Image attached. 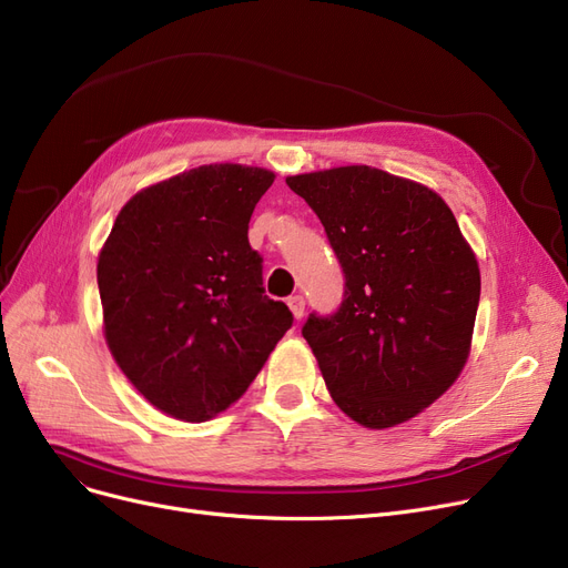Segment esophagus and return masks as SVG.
Masks as SVG:
<instances>
[{"instance_id":"obj_1","label":"esophagus","mask_w":568,"mask_h":568,"mask_svg":"<svg viewBox=\"0 0 568 568\" xmlns=\"http://www.w3.org/2000/svg\"><path fill=\"white\" fill-rule=\"evenodd\" d=\"M287 306H290V311H292L294 317L302 320L304 308H306V302H304L302 294H292V297H287Z\"/></svg>"}]
</instances>
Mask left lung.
<instances>
[{
	"label": "left lung",
	"instance_id": "1",
	"mask_svg": "<svg viewBox=\"0 0 568 568\" xmlns=\"http://www.w3.org/2000/svg\"><path fill=\"white\" fill-rule=\"evenodd\" d=\"M345 274L338 311L302 329L336 406L368 429L402 425L459 378L480 268L450 206L366 164L287 176Z\"/></svg>",
	"mask_w": 568,
	"mask_h": 568
}]
</instances>
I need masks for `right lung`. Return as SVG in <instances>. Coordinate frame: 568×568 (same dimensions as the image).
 <instances>
[{
  "label": "right lung",
  "mask_w": 568,
  "mask_h": 568,
  "mask_svg": "<svg viewBox=\"0 0 568 568\" xmlns=\"http://www.w3.org/2000/svg\"><path fill=\"white\" fill-rule=\"evenodd\" d=\"M276 174L204 164L120 209L97 262L104 338L148 404L206 423L243 397L292 327L262 287L248 223Z\"/></svg>",
  "instance_id": "1"
}]
</instances>
